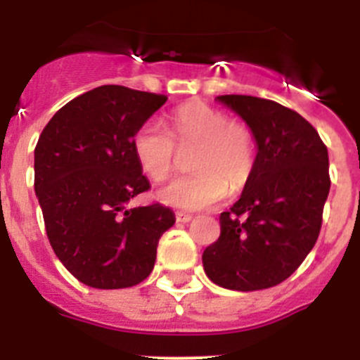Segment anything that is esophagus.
Listing matches in <instances>:
<instances>
[{"label":"esophagus","mask_w":360,"mask_h":360,"mask_svg":"<svg viewBox=\"0 0 360 360\" xmlns=\"http://www.w3.org/2000/svg\"><path fill=\"white\" fill-rule=\"evenodd\" d=\"M176 221H180V224H187V221H191L193 219V216L191 214H186V212H176Z\"/></svg>","instance_id":"obj_1"}]
</instances>
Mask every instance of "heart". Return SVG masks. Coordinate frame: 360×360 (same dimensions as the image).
<instances>
[{
	"label": "heart",
	"instance_id": "heart-1",
	"mask_svg": "<svg viewBox=\"0 0 360 360\" xmlns=\"http://www.w3.org/2000/svg\"><path fill=\"white\" fill-rule=\"evenodd\" d=\"M178 149H195L189 160L193 174L165 186L158 198L184 211L211 207L227 193L238 195L249 186L256 169V136L249 124L200 101L173 111L171 133L157 120H148L133 136L136 162L157 184L173 174Z\"/></svg>",
	"mask_w": 360,
	"mask_h": 360
}]
</instances>
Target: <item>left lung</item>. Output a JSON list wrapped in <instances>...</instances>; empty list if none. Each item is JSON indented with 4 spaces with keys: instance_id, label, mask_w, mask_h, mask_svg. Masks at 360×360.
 <instances>
[{
    "instance_id": "8db88e82",
    "label": "left lung",
    "mask_w": 360,
    "mask_h": 360,
    "mask_svg": "<svg viewBox=\"0 0 360 360\" xmlns=\"http://www.w3.org/2000/svg\"><path fill=\"white\" fill-rule=\"evenodd\" d=\"M254 131L256 169L219 238L203 250L207 278L229 290H263L285 281L304 262L323 224L330 193L328 149L299 115L269 98L219 95Z\"/></svg>"
}]
</instances>
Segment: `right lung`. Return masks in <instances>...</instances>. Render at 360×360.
<instances>
[{"mask_svg": "<svg viewBox=\"0 0 360 360\" xmlns=\"http://www.w3.org/2000/svg\"><path fill=\"white\" fill-rule=\"evenodd\" d=\"M165 95L106 84L57 111L34 151L46 236L70 274L94 288H128L151 274L169 207H128L149 189L133 153L136 129Z\"/></svg>", "mask_w": 360, "mask_h": 360, "instance_id": "obj_1", "label": "right lung"}]
</instances>
